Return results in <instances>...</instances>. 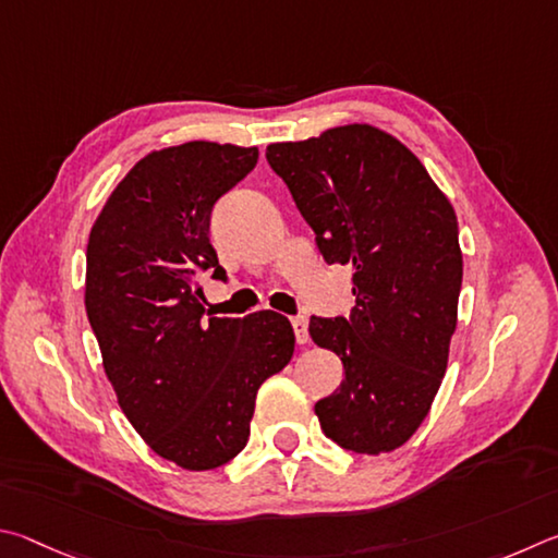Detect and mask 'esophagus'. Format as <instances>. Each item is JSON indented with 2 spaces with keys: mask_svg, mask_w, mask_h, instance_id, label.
Listing matches in <instances>:
<instances>
[{
  "mask_svg": "<svg viewBox=\"0 0 558 558\" xmlns=\"http://www.w3.org/2000/svg\"><path fill=\"white\" fill-rule=\"evenodd\" d=\"M291 326H294L296 343L306 345L308 343V320L304 316H296V318H291Z\"/></svg>",
  "mask_w": 558,
  "mask_h": 558,
  "instance_id": "1",
  "label": "esophagus"
}]
</instances>
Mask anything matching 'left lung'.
Returning <instances> with one entry per match:
<instances>
[{
	"instance_id": "obj_1",
	"label": "left lung",
	"mask_w": 558,
	"mask_h": 558,
	"mask_svg": "<svg viewBox=\"0 0 558 558\" xmlns=\"http://www.w3.org/2000/svg\"><path fill=\"white\" fill-rule=\"evenodd\" d=\"M267 161L324 259L353 267L350 318L308 324L345 369L316 402L320 428L345 451H395L422 426L446 375L463 281L453 205L424 163L373 124L269 144Z\"/></svg>"
}]
</instances>
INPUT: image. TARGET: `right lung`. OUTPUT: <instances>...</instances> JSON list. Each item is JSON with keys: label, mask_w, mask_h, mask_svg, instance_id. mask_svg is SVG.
<instances>
[{"label": "right lung", "mask_w": 558, "mask_h": 558, "mask_svg": "<svg viewBox=\"0 0 558 558\" xmlns=\"http://www.w3.org/2000/svg\"><path fill=\"white\" fill-rule=\"evenodd\" d=\"M257 156V146L218 142L146 154L87 240L85 311L105 375L136 434L185 471H213L242 451L257 389L294 355L287 316L205 318L195 279H225L210 213Z\"/></svg>", "instance_id": "right-lung-1"}]
</instances>
